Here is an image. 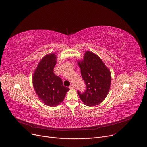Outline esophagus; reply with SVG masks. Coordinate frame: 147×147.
I'll return each mask as SVG.
<instances>
[{
  "instance_id": "esophagus-1",
  "label": "esophagus",
  "mask_w": 147,
  "mask_h": 147,
  "mask_svg": "<svg viewBox=\"0 0 147 147\" xmlns=\"http://www.w3.org/2000/svg\"><path fill=\"white\" fill-rule=\"evenodd\" d=\"M74 88H75L74 85H70V86H69V89H74Z\"/></svg>"
}]
</instances>
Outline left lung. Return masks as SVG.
Listing matches in <instances>:
<instances>
[{
	"label": "left lung",
	"instance_id": "1",
	"mask_svg": "<svg viewBox=\"0 0 147 147\" xmlns=\"http://www.w3.org/2000/svg\"><path fill=\"white\" fill-rule=\"evenodd\" d=\"M86 90L84 93L78 90L80 100L86 106L101 103L107 97L111 82L110 70L96 54L87 51L84 59L77 61Z\"/></svg>",
	"mask_w": 147,
	"mask_h": 147
}]
</instances>
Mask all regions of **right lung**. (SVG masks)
Listing matches in <instances>:
<instances>
[{"instance_id": "right-lung-1", "label": "right lung", "mask_w": 147, "mask_h": 147, "mask_svg": "<svg viewBox=\"0 0 147 147\" xmlns=\"http://www.w3.org/2000/svg\"><path fill=\"white\" fill-rule=\"evenodd\" d=\"M57 55H45L38 63L32 76V85L38 98L47 106L55 107L62 102L68 88L63 85L62 79L53 72Z\"/></svg>"}]
</instances>
